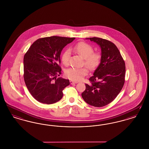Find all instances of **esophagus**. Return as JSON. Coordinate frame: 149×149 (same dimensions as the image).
<instances>
[{
    "instance_id": "esophagus-1",
    "label": "esophagus",
    "mask_w": 149,
    "mask_h": 149,
    "mask_svg": "<svg viewBox=\"0 0 149 149\" xmlns=\"http://www.w3.org/2000/svg\"><path fill=\"white\" fill-rule=\"evenodd\" d=\"M70 84H71L78 83L77 81H73V80H70Z\"/></svg>"
}]
</instances>
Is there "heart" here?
<instances>
[{"mask_svg":"<svg viewBox=\"0 0 149 149\" xmlns=\"http://www.w3.org/2000/svg\"><path fill=\"white\" fill-rule=\"evenodd\" d=\"M72 49L84 58L83 65L90 71H94L99 66L101 62L102 55L99 52L94 51L92 45L85 42H79L75 45ZM70 57V50H65L61 55V61L65 66L69 65ZM86 68H71L66 70L65 76L74 81L80 80L88 73Z\"/></svg>","mask_w":149,"mask_h":149,"instance_id":"b5f03b06","label":"heart"}]
</instances>
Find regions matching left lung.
Masks as SVG:
<instances>
[{"label": "left lung", "mask_w": 149, "mask_h": 149, "mask_svg": "<svg viewBox=\"0 0 149 149\" xmlns=\"http://www.w3.org/2000/svg\"><path fill=\"white\" fill-rule=\"evenodd\" d=\"M98 44L102 51V59L90 84H85L82 98L89 105L105 106L111 103L122 90L125 81V63L120 52L113 43L99 37L88 38Z\"/></svg>", "instance_id": "1"}]
</instances>
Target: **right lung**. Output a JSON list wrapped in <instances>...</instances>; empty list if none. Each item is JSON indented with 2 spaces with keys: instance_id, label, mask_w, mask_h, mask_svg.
<instances>
[{
  "instance_id": "1",
  "label": "right lung",
  "mask_w": 149,
  "mask_h": 149,
  "mask_svg": "<svg viewBox=\"0 0 149 149\" xmlns=\"http://www.w3.org/2000/svg\"><path fill=\"white\" fill-rule=\"evenodd\" d=\"M75 37L51 36L37 40L25 54L23 78L33 97L43 104H53L62 98L68 79L56 78L61 74L60 54Z\"/></svg>"
}]
</instances>
